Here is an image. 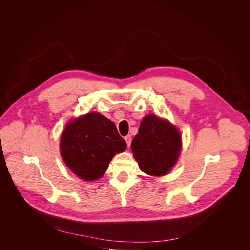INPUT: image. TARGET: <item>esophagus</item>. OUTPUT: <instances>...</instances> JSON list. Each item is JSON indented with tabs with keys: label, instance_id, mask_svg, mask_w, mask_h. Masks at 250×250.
Instances as JSON below:
<instances>
[{
	"label": "esophagus",
	"instance_id": "esophagus-1",
	"mask_svg": "<svg viewBox=\"0 0 250 250\" xmlns=\"http://www.w3.org/2000/svg\"><path fill=\"white\" fill-rule=\"evenodd\" d=\"M125 140L126 141V145H127V146L129 147V146H130V144H131V137H130V135H126V136L125 137Z\"/></svg>",
	"mask_w": 250,
	"mask_h": 250
}]
</instances>
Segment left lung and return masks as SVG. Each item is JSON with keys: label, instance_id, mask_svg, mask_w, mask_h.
Listing matches in <instances>:
<instances>
[{"label": "left lung", "instance_id": "obj_1", "mask_svg": "<svg viewBox=\"0 0 250 250\" xmlns=\"http://www.w3.org/2000/svg\"><path fill=\"white\" fill-rule=\"evenodd\" d=\"M181 146V136L175 126L166 120L148 115L140 123L131 150L142 171L162 176L175 165Z\"/></svg>", "mask_w": 250, "mask_h": 250}]
</instances>
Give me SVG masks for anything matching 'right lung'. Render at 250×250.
<instances>
[{
    "instance_id": "obj_1",
    "label": "right lung",
    "mask_w": 250,
    "mask_h": 250,
    "mask_svg": "<svg viewBox=\"0 0 250 250\" xmlns=\"http://www.w3.org/2000/svg\"><path fill=\"white\" fill-rule=\"evenodd\" d=\"M125 148L126 142L115 124L99 113H89L70 122L60 141L64 162L86 181L101 178L115 154Z\"/></svg>"
}]
</instances>
